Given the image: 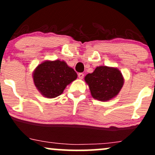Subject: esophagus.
<instances>
[{
    "instance_id": "34e87169",
    "label": "esophagus",
    "mask_w": 155,
    "mask_h": 155,
    "mask_svg": "<svg viewBox=\"0 0 155 155\" xmlns=\"http://www.w3.org/2000/svg\"><path fill=\"white\" fill-rule=\"evenodd\" d=\"M78 76H79V79H83V78H84V73H79V74H78Z\"/></svg>"
}]
</instances>
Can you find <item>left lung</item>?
Returning <instances> with one entry per match:
<instances>
[{"instance_id":"left-lung-1","label":"left lung","mask_w":155,"mask_h":155,"mask_svg":"<svg viewBox=\"0 0 155 155\" xmlns=\"http://www.w3.org/2000/svg\"><path fill=\"white\" fill-rule=\"evenodd\" d=\"M84 80L93 98L102 102L116 97L124 84L121 72L116 68L107 66L97 67L92 73L86 75Z\"/></svg>"}]
</instances>
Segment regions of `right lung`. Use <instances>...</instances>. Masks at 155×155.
Listing matches in <instances>:
<instances>
[{
    "instance_id": "1",
    "label": "right lung",
    "mask_w": 155,
    "mask_h": 155,
    "mask_svg": "<svg viewBox=\"0 0 155 155\" xmlns=\"http://www.w3.org/2000/svg\"><path fill=\"white\" fill-rule=\"evenodd\" d=\"M34 84L45 97L61 95L68 84L77 78V73L64 61H45L34 71Z\"/></svg>"
}]
</instances>
